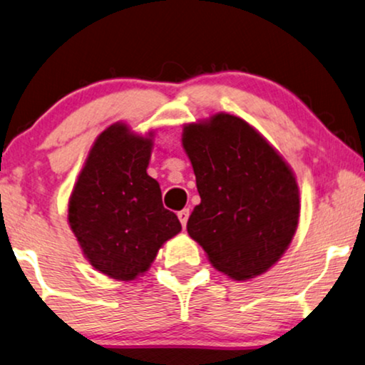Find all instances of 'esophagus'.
Masks as SVG:
<instances>
[{
  "label": "esophagus",
  "instance_id": "esophagus-1",
  "mask_svg": "<svg viewBox=\"0 0 365 365\" xmlns=\"http://www.w3.org/2000/svg\"><path fill=\"white\" fill-rule=\"evenodd\" d=\"M188 217H190V210H188V208H183V210H180V212H178V220L182 222V225H183V227H187Z\"/></svg>",
  "mask_w": 365,
  "mask_h": 365
}]
</instances>
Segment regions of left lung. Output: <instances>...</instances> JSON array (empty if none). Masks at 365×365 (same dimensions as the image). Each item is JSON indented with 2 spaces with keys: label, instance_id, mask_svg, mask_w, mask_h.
<instances>
[{
  "label": "left lung",
  "instance_id": "left-lung-1",
  "mask_svg": "<svg viewBox=\"0 0 365 365\" xmlns=\"http://www.w3.org/2000/svg\"><path fill=\"white\" fill-rule=\"evenodd\" d=\"M200 203L188 235L218 272L249 280L275 265L299 225L300 193L285 158L245 120L230 113L183 125Z\"/></svg>",
  "mask_w": 365,
  "mask_h": 365
}]
</instances>
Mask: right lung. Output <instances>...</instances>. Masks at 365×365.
<instances>
[{"mask_svg": "<svg viewBox=\"0 0 365 365\" xmlns=\"http://www.w3.org/2000/svg\"><path fill=\"white\" fill-rule=\"evenodd\" d=\"M155 132L138 135L125 121L105 128L91 145L68 200V225L85 259L115 280H135L165 242L182 230L147 173Z\"/></svg>", "mask_w": 365, "mask_h": 365, "instance_id": "obj_1", "label": "right lung"}]
</instances>
